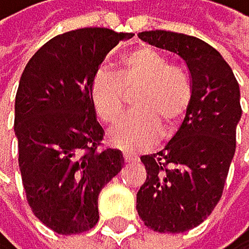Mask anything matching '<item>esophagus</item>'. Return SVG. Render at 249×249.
<instances>
[{"instance_id":"1","label":"esophagus","mask_w":249,"mask_h":249,"mask_svg":"<svg viewBox=\"0 0 249 249\" xmlns=\"http://www.w3.org/2000/svg\"><path fill=\"white\" fill-rule=\"evenodd\" d=\"M137 158L135 155H132V153H124V161L125 163H133V161H137Z\"/></svg>"}]
</instances>
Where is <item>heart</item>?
<instances>
[{
	"mask_svg": "<svg viewBox=\"0 0 249 249\" xmlns=\"http://www.w3.org/2000/svg\"><path fill=\"white\" fill-rule=\"evenodd\" d=\"M133 98L135 114L109 133V143L124 151H143L158 137H171L184 121L193 101L189 74L175 67L168 56L151 47L132 50L121 60L116 74L101 73L91 85V103L98 117L107 125L122 117L124 92Z\"/></svg>",
	"mask_w": 249,
	"mask_h": 249,
	"instance_id": "1",
	"label": "heart"
}]
</instances>
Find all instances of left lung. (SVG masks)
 <instances>
[{
	"instance_id": "obj_1",
	"label": "left lung",
	"mask_w": 249,
	"mask_h": 249,
	"mask_svg": "<svg viewBox=\"0 0 249 249\" xmlns=\"http://www.w3.org/2000/svg\"><path fill=\"white\" fill-rule=\"evenodd\" d=\"M139 37L179 55L191 73V107L166 146L140 158L146 179L137 193V212L146 227L182 233L202 223L222 197L236 148L240 86L222 55L197 37L169 31Z\"/></svg>"
}]
</instances>
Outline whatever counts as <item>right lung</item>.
I'll list each match as a JSON object with an SVG mask.
<instances>
[{"label":"right lung","mask_w":249,"mask_h":249,"mask_svg":"<svg viewBox=\"0 0 249 249\" xmlns=\"http://www.w3.org/2000/svg\"><path fill=\"white\" fill-rule=\"evenodd\" d=\"M132 37L106 27L60 34L22 71L14 106L22 184L34 215L60 235L98 223V196L122 169L121 151L99 150L89 91L106 55Z\"/></svg>","instance_id":"obj_1"}]
</instances>
